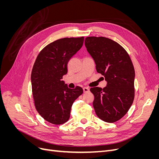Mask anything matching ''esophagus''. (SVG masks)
Instances as JSON below:
<instances>
[{
    "label": "esophagus",
    "mask_w": 159,
    "mask_h": 159,
    "mask_svg": "<svg viewBox=\"0 0 159 159\" xmlns=\"http://www.w3.org/2000/svg\"><path fill=\"white\" fill-rule=\"evenodd\" d=\"M83 90H84V93H87V92H88V91H89V89L88 88H83Z\"/></svg>",
    "instance_id": "obj_1"
}]
</instances>
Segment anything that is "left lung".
<instances>
[{"label": "left lung", "instance_id": "8db88e82", "mask_svg": "<svg viewBox=\"0 0 159 159\" xmlns=\"http://www.w3.org/2000/svg\"><path fill=\"white\" fill-rule=\"evenodd\" d=\"M85 45L96 70L105 77L107 86L91 88L93 105L102 121L115 123L128 112L134 98V69L127 51L117 42L105 37H87Z\"/></svg>", "mask_w": 159, "mask_h": 159}]
</instances>
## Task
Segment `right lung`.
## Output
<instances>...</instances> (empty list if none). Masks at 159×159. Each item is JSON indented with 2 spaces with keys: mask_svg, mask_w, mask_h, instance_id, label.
Returning a JSON list of instances; mask_svg holds the SVG:
<instances>
[{
  "mask_svg": "<svg viewBox=\"0 0 159 159\" xmlns=\"http://www.w3.org/2000/svg\"><path fill=\"white\" fill-rule=\"evenodd\" d=\"M84 37L64 38L48 44L34 64L31 82L35 107L40 116L52 124L69 120L72 105L83 93L76 86L70 89L62 81L68 73L67 64L83 46Z\"/></svg>",
  "mask_w": 159,
  "mask_h": 159,
  "instance_id": "1",
  "label": "right lung"
}]
</instances>
